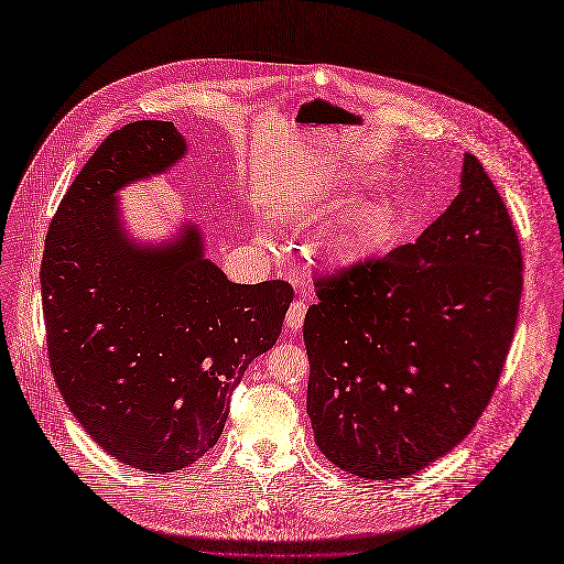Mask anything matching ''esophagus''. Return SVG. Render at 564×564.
<instances>
[{"instance_id":"esophagus-1","label":"esophagus","mask_w":564,"mask_h":564,"mask_svg":"<svg viewBox=\"0 0 564 564\" xmlns=\"http://www.w3.org/2000/svg\"><path fill=\"white\" fill-rule=\"evenodd\" d=\"M306 302L304 300H295L291 306H289V311H286V326L291 328V330H297V328H302V324H304V317H306Z\"/></svg>"}]
</instances>
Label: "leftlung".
<instances>
[{
  "instance_id": "1",
  "label": "left lung",
  "mask_w": 564,
  "mask_h": 564,
  "mask_svg": "<svg viewBox=\"0 0 564 564\" xmlns=\"http://www.w3.org/2000/svg\"><path fill=\"white\" fill-rule=\"evenodd\" d=\"M304 317L308 419L359 478L421 471L487 408L518 322L522 251L474 154L460 192L416 238L315 278Z\"/></svg>"
}]
</instances>
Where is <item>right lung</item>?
Returning a JSON list of instances; mask_svg holds the SVG:
<instances>
[{"label": "right lung", "mask_w": 564, "mask_h": 564, "mask_svg": "<svg viewBox=\"0 0 564 564\" xmlns=\"http://www.w3.org/2000/svg\"><path fill=\"white\" fill-rule=\"evenodd\" d=\"M183 154L170 121L115 130L62 198L40 271L59 392L106 452L148 474L189 467L216 445L236 386L293 302L284 280H227L196 229L167 249L128 242L115 192Z\"/></svg>", "instance_id": "1"}]
</instances>
